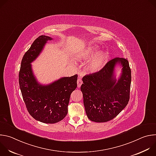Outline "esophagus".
<instances>
[{"mask_svg": "<svg viewBox=\"0 0 156 156\" xmlns=\"http://www.w3.org/2000/svg\"><path fill=\"white\" fill-rule=\"evenodd\" d=\"M82 83H83V81H82L81 79L79 77L78 79V80H77V85H78V87H80L81 86Z\"/></svg>", "mask_w": 156, "mask_h": 156, "instance_id": "34e87169", "label": "esophagus"}]
</instances>
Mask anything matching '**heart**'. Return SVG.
Instances as JSON below:
<instances>
[{"label": "heart", "mask_w": 156, "mask_h": 156, "mask_svg": "<svg viewBox=\"0 0 156 156\" xmlns=\"http://www.w3.org/2000/svg\"><path fill=\"white\" fill-rule=\"evenodd\" d=\"M98 52V48L95 46L89 47L81 51L77 57L81 60H87L92 58ZM108 60V54L105 51L98 52L90 62L87 66V70L90 72L95 73L102 69Z\"/></svg>", "instance_id": "1"}]
</instances>
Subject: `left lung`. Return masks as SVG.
Wrapping results in <instances>:
<instances>
[{
  "label": "left lung",
  "mask_w": 156,
  "mask_h": 156,
  "mask_svg": "<svg viewBox=\"0 0 156 156\" xmlns=\"http://www.w3.org/2000/svg\"><path fill=\"white\" fill-rule=\"evenodd\" d=\"M123 66L121 78H114L115 66ZM81 91L86 115L95 122H106L114 119L126 106L129 99L131 69L127 59L115 57L109 60L99 72L85 75Z\"/></svg>",
  "instance_id": "left-lung-1"
}]
</instances>
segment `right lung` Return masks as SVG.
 I'll use <instances>...</instances> for the list:
<instances>
[{
    "instance_id": "add662e5",
    "label": "right lung",
    "mask_w": 156,
    "mask_h": 156,
    "mask_svg": "<svg viewBox=\"0 0 156 156\" xmlns=\"http://www.w3.org/2000/svg\"><path fill=\"white\" fill-rule=\"evenodd\" d=\"M52 39L44 35L36 39L23 55L19 72L20 90L29 114L36 120L46 123H55L65 117L70 95L77 87V75L62 78L46 86L36 81L31 63L39 55L47 41Z\"/></svg>"
}]
</instances>
